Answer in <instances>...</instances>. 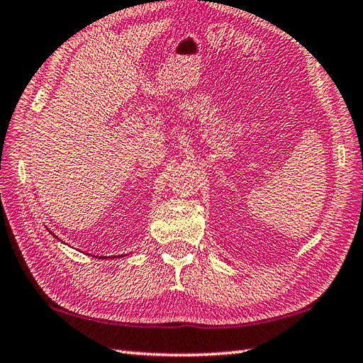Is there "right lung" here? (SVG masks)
<instances>
[{
    "label": "right lung",
    "mask_w": 363,
    "mask_h": 363,
    "mask_svg": "<svg viewBox=\"0 0 363 363\" xmlns=\"http://www.w3.org/2000/svg\"><path fill=\"white\" fill-rule=\"evenodd\" d=\"M50 234H51V235H54V234H52V233H50ZM56 238H57V237H56ZM121 256H123V254H121ZM95 257H98V256H95ZM115 257H117V256H115ZM123 257H125V256H123ZM98 259H106V256H104V257H103V256H101V257H98Z\"/></svg>",
    "instance_id": "obj_1"
}]
</instances>
